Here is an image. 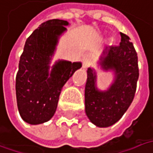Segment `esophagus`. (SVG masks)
Masks as SVG:
<instances>
[{"mask_svg": "<svg viewBox=\"0 0 153 153\" xmlns=\"http://www.w3.org/2000/svg\"><path fill=\"white\" fill-rule=\"evenodd\" d=\"M91 61H92V57H91V55L85 54V56H84V58H83V68H87V67L90 65Z\"/></svg>", "mask_w": 153, "mask_h": 153, "instance_id": "obj_1", "label": "esophagus"}]
</instances>
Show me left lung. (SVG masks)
I'll list each match as a JSON object with an SVG mask.
<instances>
[{
	"instance_id": "8db88e82",
	"label": "left lung",
	"mask_w": 153,
	"mask_h": 153,
	"mask_svg": "<svg viewBox=\"0 0 153 153\" xmlns=\"http://www.w3.org/2000/svg\"><path fill=\"white\" fill-rule=\"evenodd\" d=\"M119 46L107 48L99 64L104 71H113L114 80L106 91L96 86V74L87 69L85 110L90 121L99 127H108L121 119L133 100L139 79L138 55L130 38L120 33Z\"/></svg>"
}]
</instances>
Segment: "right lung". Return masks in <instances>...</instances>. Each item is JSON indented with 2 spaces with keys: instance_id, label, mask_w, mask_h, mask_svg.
Masks as SVG:
<instances>
[{
  "instance_id": "1",
  "label": "right lung",
  "mask_w": 153,
  "mask_h": 153,
  "mask_svg": "<svg viewBox=\"0 0 153 153\" xmlns=\"http://www.w3.org/2000/svg\"><path fill=\"white\" fill-rule=\"evenodd\" d=\"M67 21L53 19L43 22L27 39L15 79L18 110L31 125L47 122L53 116L63 85L80 62L58 60L49 73L50 61L59 37L67 30Z\"/></svg>"
}]
</instances>
